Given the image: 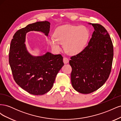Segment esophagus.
I'll use <instances>...</instances> for the list:
<instances>
[{
  "label": "esophagus",
  "instance_id": "esophagus-1",
  "mask_svg": "<svg viewBox=\"0 0 121 121\" xmlns=\"http://www.w3.org/2000/svg\"><path fill=\"white\" fill-rule=\"evenodd\" d=\"M63 61H64V64H68L69 63V59L67 57H64L63 58Z\"/></svg>",
  "mask_w": 121,
  "mask_h": 121
}]
</instances>
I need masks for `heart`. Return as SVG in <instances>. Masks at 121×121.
Segmentation results:
<instances>
[{"mask_svg":"<svg viewBox=\"0 0 121 121\" xmlns=\"http://www.w3.org/2000/svg\"><path fill=\"white\" fill-rule=\"evenodd\" d=\"M88 36V32L84 27L63 25L56 29L54 37L49 39V43L56 52L60 50V44H64L65 52L70 55H75L84 49Z\"/></svg>","mask_w":121,"mask_h":121,"instance_id":"1","label":"heart"}]
</instances>
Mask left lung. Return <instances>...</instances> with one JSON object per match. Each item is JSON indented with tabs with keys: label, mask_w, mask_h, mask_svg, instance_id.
Returning a JSON list of instances; mask_svg holds the SVG:
<instances>
[{
	"label": "left lung",
	"mask_w": 121,
	"mask_h": 121,
	"mask_svg": "<svg viewBox=\"0 0 121 121\" xmlns=\"http://www.w3.org/2000/svg\"><path fill=\"white\" fill-rule=\"evenodd\" d=\"M92 37L85 48L71 57V83L78 92L89 94L100 88L109 77L113 56V45L107 30L93 23Z\"/></svg>",
	"instance_id": "obj_1"
}]
</instances>
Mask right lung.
<instances>
[{
	"mask_svg": "<svg viewBox=\"0 0 121 121\" xmlns=\"http://www.w3.org/2000/svg\"><path fill=\"white\" fill-rule=\"evenodd\" d=\"M50 23L37 22L17 30L10 43L9 63L13 78L18 85L29 93L40 95L52 89L57 73L64 65L60 54L47 52L43 56L29 53L25 42L29 31H41L48 36Z\"/></svg>",
	"mask_w": 121,
	"mask_h": 121,
	"instance_id": "1",
	"label": "right lung"
}]
</instances>
